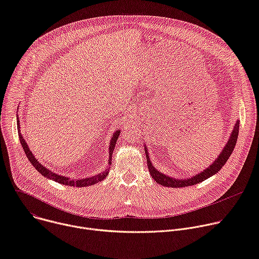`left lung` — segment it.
Wrapping results in <instances>:
<instances>
[{"instance_id":"8db88e82","label":"left lung","mask_w":259,"mask_h":259,"mask_svg":"<svg viewBox=\"0 0 259 259\" xmlns=\"http://www.w3.org/2000/svg\"><path fill=\"white\" fill-rule=\"evenodd\" d=\"M239 128H240V123L239 121H237L236 125H234V128L230 134V137L228 139L227 144L225 145L224 149L222 150V152L220 153V155L218 156V158L210 164V165L205 168L203 171L199 172L198 175L193 176L192 178L189 179H175V178H170L166 175H164L160 171H158L154 166L153 164L149 158V154L148 151L146 149V155H147V163H148V168L149 171L152 176V178L160 185L164 186V187H171V188H183V187H188V186H192L198 183H201L202 181L208 179L209 177L214 176L215 174H217L222 166H224V164L226 163V161L228 160V158L230 157L234 147H236L237 140H238V135H239Z\"/></svg>"}]
</instances>
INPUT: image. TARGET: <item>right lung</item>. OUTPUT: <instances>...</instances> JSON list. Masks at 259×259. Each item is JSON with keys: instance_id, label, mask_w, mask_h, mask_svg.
Masks as SVG:
<instances>
[{"instance_id": "obj_1", "label": "right lung", "mask_w": 259, "mask_h": 259, "mask_svg": "<svg viewBox=\"0 0 259 259\" xmlns=\"http://www.w3.org/2000/svg\"><path fill=\"white\" fill-rule=\"evenodd\" d=\"M17 129H18V136H19V140H20V144H21V147L23 149V151H25L28 159L30 160V162L32 163V165L36 168V170L39 171V174H41L43 177L48 178V179H51V180H54L55 182H58L60 184H63V185H66V186H74V187H87V186H91V185H94L96 183H99L101 181H103L108 172H109V167L97 175V176H94L92 178H85V179H77V180H72V179H69V178H66L64 176H60V175H57L55 172H53L52 170L48 169L45 166H43V164L39 163V161H37V159L35 158V156L32 154L31 150L29 149V146L27 145L25 138L22 137L21 133H20V127H19V120L17 121ZM120 130L115 131V133L113 134L111 140H110V144H109V159H108V165H110L111 164V156H112V152H113V149H114V146L116 144V140L117 138H119V135H120Z\"/></svg>"}]
</instances>
